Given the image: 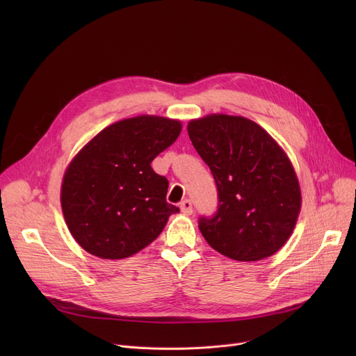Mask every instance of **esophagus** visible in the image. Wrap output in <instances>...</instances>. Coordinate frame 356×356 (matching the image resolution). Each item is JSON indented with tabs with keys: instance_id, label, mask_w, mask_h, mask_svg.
I'll list each match as a JSON object with an SVG mask.
<instances>
[{
	"instance_id": "obj_1",
	"label": "esophagus",
	"mask_w": 356,
	"mask_h": 356,
	"mask_svg": "<svg viewBox=\"0 0 356 356\" xmlns=\"http://www.w3.org/2000/svg\"><path fill=\"white\" fill-rule=\"evenodd\" d=\"M180 209L184 215H191L193 213V204H192V200L189 199H184L181 203H180Z\"/></svg>"
}]
</instances>
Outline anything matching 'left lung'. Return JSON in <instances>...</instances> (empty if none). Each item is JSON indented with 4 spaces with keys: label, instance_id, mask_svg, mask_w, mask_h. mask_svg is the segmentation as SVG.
<instances>
[{
    "label": "left lung",
    "instance_id": "left-lung-1",
    "mask_svg": "<svg viewBox=\"0 0 356 356\" xmlns=\"http://www.w3.org/2000/svg\"><path fill=\"white\" fill-rule=\"evenodd\" d=\"M211 168L218 209L199 218L208 244L236 261L264 259L282 248L300 212L294 168L266 129L244 117L213 114L188 125Z\"/></svg>",
    "mask_w": 356,
    "mask_h": 356
}]
</instances>
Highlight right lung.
<instances>
[{"label": "right lung", "instance_id": "obj_1", "mask_svg": "<svg viewBox=\"0 0 356 356\" xmlns=\"http://www.w3.org/2000/svg\"><path fill=\"white\" fill-rule=\"evenodd\" d=\"M180 129L179 121L163 117L122 120L73 159L60 200L66 225L85 251L105 259L134 255L180 211L165 200L168 180L149 165Z\"/></svg>", "mask_w": 356, "mask_h": 356}]
</instances>
